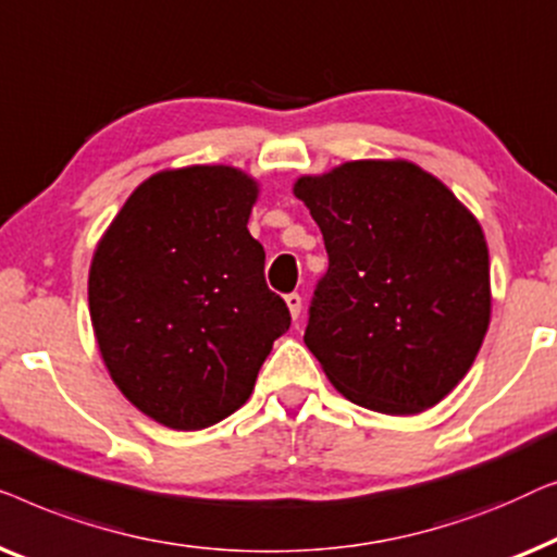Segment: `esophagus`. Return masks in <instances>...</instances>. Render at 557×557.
<instances>
[{
  "label": "esophagus",
  "mask_w": 557,
  "mask_h": 557,
  "mask_svg": "<svg viewBox=\"0 0 557 557\" xmlns=\"http://www.w3.org/2000/svg\"><path fill=\"white\" fill-rule=\"evenodd\" d=\"M285 302H287V310H289V315H293V320L300 318V310H302V297L297 295V293H289V295L285 297Z\"/></svg>",
  "instance_id": "esophagus-1"
}]
</instances>
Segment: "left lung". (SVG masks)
I'll list each match as a JSON object with an SVG mask.
<instances>
[{
  "label": "left lung",
  "instance_id": "8db88e82",
  "mask_svg": "<svg viewBox=\"0 0 557 557\" xmlns=\"http://www.w3.org/2000/svg\"><path fill=\"white\" fill-rule=\"evenodd\" d=\"M327 249L305 346L363 409L411 417L465 379L490 327V252L449 186L404 159L300 176Z\"/></svg>",
  "mask_w": 557,
  "mask_h": 557
}]
</instances>
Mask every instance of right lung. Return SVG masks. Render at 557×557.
Instances as JSON below:
<instances>
[{"label": "right lung", "instance_id": "1", "mask_svg": "<svg viewBox=\"0 0 557 557\" xmlns=\"http://www.w3.org/2000/svg\"><path fill=\"white\" fill-rule=\"evenodd\" d=\"M257 197L252 176L222 163L159 171L92 252L90 323L108 373L138 411L176 432L237 411L289 327L247 230Z\"/></svg>", "mask_w": 557, "mask_h": 557}]
</instances>
